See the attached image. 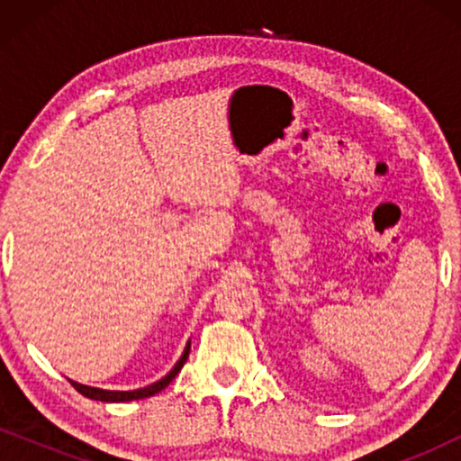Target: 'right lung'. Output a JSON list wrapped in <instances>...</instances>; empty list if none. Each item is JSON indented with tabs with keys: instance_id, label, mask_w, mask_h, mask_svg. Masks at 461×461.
Segmentation results:
<instances>
[{
	"instance_id": "add662e5",
	"label": "right lung",
	"mask_w": 461,
	"mask_h": 461,
	"mask_svg": "<svg viewBox=\"0 0 461 461\" xmlns=\"http://www.w3.org/2000/svg\"><path fill=\"white\" fill-rule=\"evenodd\" d=\"M188 352H191V339H188L186 346H185V352H182V357L176 361V365L172 369H169L167 375H163L159 382H153L149 384V386L144 388H136V390H103V388H94V386H86V384H79V382H73V388L77 390V393H81L84 396H87V399L92 401H104V402H128V401H138V399H147V396H155L157 393H161L163 388L169 386V382L174 380L176 375L180 374L182 365L186 363L188 358Z\"/></svg>"
}]
</instances>
